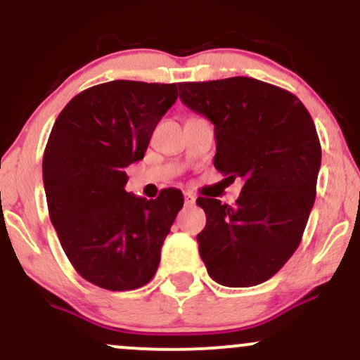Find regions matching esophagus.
I'll use <instances>...</instances> for the list:
<instances>
[{
  "instance_id": "esophagus-1",
  "label": "esophagus",
  "mask_w": 360,
  "mask_h": 360,
  "mask_svg": "<svg viewBox=\"0 0 360 360\" xmlns=\"http://www.w3.org/2000/svg\"><path fill=\"white\" fill-rule=\"evenodd\" d=\"M184 200H185V205H187V207H191V205L195 204V195H193L192 192H185Z\"/></svg>"
}]
</instances>
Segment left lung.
Instances as JSON below:
<instances>
[{
    "label": "left lung",
    "instance_id": "left-lung-1",
    "mask_svg": "<svg viewBox=\"0 0 360 360\" xmlns=\"http://www.w3.org/2000/svg\"><path fill=\"white\" fill-rule=\"evenodd\" d=\"M179 90L214 124L217 172L243 180L234 205L197 199L207 217L197 234L200 258L217 284H262L296 252L313 209L321 165L313 119L292 93L245 76Z\"/></svg>",
    "mask_w": 360,
    "mask_h": 360
}]
</instances>
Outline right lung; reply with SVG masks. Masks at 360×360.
<instances>
[{"instance_id":"1","label":"right lung","mask_w":360,"mask_h":360,"mask_svg":"<svg viewBox=\"0 0 360 360\" xmlns=\"http://www.w3.org/2000/svg\"><path fill=\"white\" fill-rule=\"evenodd\" d=\"M176 96L175 83H102L76 95L52 127L42 160L51 223L76 272L98 288H143L158 269L184 195L136 197L124 169L144 158Z\"/></svg>"}]
</instances>
